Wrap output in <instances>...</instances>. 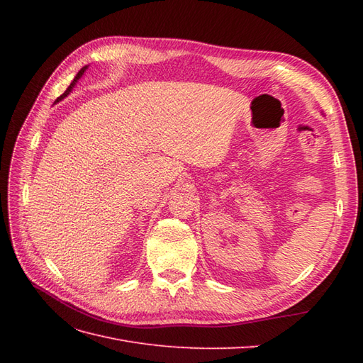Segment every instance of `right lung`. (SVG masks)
<instances>
[{
    "label": "right lung",
    "instance_id": "1",
    "mask_svg": "<svg viewBox=\"0 0 363 363\" xmlns=\"http://www.w3.org/2000/svg\"><path fill=\"white\" fill-rule=\"evenodd\" d=\"M86 69H87V67H83V68H82V69L79 71V74H77V75H75V79H74V80L71 82V84L68 86V89H67V91H65V92H63V94H62V95H60V96L57 98V100H56V103L62 101L65 96H68V95H69V92L72 91V87H74V86L77 84V82H79V79H82V77H83V74H84V71H86Z\"/></svg>",
    "mask_w": 363,
    "mask_h": 363
}]
</instances>
